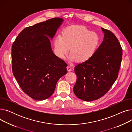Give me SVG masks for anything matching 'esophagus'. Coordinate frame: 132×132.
<instances>
[{"mask_svg": "<svg viewBox=\"0 0 132 132\" xmlns=\"http://www.w3.org/2000/svg\"><path fill=\"white\" fill-rule=\"evenodd\" d=\"M67 71L68 72H70V71H72V68H71V67L70 66H68L67 67Z\"/></svg>", "mask_w": 132, "mask_h": 132, "instance_id": "1", "label": "esophagus"}]
</instances>
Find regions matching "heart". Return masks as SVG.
Instances as JSON below:
<instances>
[{
    "label": "heart",
    "instance_id": "obj_1",
    "mask_svg": "<svg viewBox=\"0 0 132 132\" xmlns=\"http://www.w3.org/2000/svg\"><path fill=\"white\" fill-rule=\"evenodd\" d=\"M100 43L97 34L85 26H74L67 28L53 40V52L55 56L64 59L70 47V60L85 62L95 53Z\"/></svg>",
    "mask_w": 132,
    "mask_h": 132
}]
</instances>
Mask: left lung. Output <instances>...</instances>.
I'll return each instance as SVG.
<instances>
[{"instance_id":"left-lung-1","label":"left lung","mask_w":132,"mask_h":132,"mask_svg":"<svg viewBox=\"0 0 132 132\" xmlns=\"http://www.w3.org/2000/svg\"><path fill=\"white\" fill-rule=\"evenodd\" d=\"M102 29L104 38L94 55L74 67L77 79L73 91L85 101L98 100L106 94L117 79L121 66L120 43L112 31Z\"/></svg>"}]
</instances>
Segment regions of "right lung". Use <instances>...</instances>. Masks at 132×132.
Here are the masks:
<instances>
[{"label":"right lung","mask_w":132,"mask_h":132,"mask_svg":"<svg viewBox=\"0 0 132 132\" xmlns=\"http://www.w3.org/2000/svg\"><path fill=\"white\" fill-rule=\"evenodd\" d=\"M62 21L54 18L27 27L12 44L13 74L23 92L35 100L50 97L67 72V64L52 52L46 36L52 39Z\"/></svg>","instance_id":"1"}]
</instances>
